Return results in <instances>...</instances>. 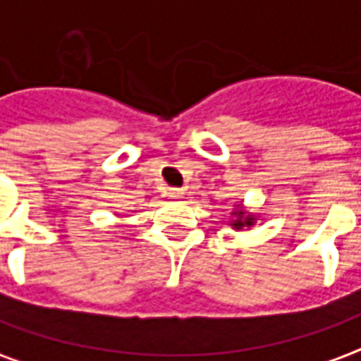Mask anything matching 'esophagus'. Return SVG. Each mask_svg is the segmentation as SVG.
Segmentation results:
<instances>
[{
	"label": "esophagus",
	"mask_w": 361,
	"mask_h": 361,
	"mask_svg": "<svg viewBox=\"0 0 361 361\" xmlns=\"http://www.w3.org/2000/svg\"><path fill=\"white\" fill-rule=\"evenodd\" d=\"M166 195L170 197V199H181V197L185 195V191L180 188H170L168 191H166Z\"/></svg>",
	"instance_id": "34e87169"
}]
</instances>
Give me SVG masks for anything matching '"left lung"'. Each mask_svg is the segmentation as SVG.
<instances>
[{"mask_svg":"<svg viewBox=\"0 0 361 361\" xmlns=\"http://www.w3.org/2000/svg\"><path fill=\"white\" fill-rule=\"evenodd\" d=\"M251 222H253V219H250V216H247V219H243V212H240V214H238V220H235L234 226H235V228L251 226Z\"/></svg>","mask_w":361,"mask_h":361,"instance_id":"obj_1","label":"left lung"}]
</instances>
